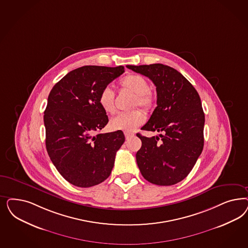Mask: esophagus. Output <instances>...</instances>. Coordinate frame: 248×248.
Masks as SVG:
<instances>
[{
    "label": "esophagus",
    "mask_w": 248,
    "mask_h": 248,
    "mask_svg": "<svg viewBox=\"0 0 248 248\" xmlns=\"http://www.w3.org/2000/svg\"><path fill=\"white\" fill-rule=\"evenodd\" d=\"M124 135H125V137H126V139H127V140L129 139L130 137L134 136V134H133L132 132H128V131H125V132H124Z\"/></svg>",
    "instance_id": "esophagus-1"
}]
</instances>
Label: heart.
<instances>
[{
    "instance_id": "heart-1",
    "label": "heart",
    "mask_w": 248,
    "mask_h": 248,
    "mask_svg": "<svg viewBox=\"0 0 248 248\" xmlns=\"http://www.w3.org/2000/svg\"><path fill=\"white\" fill-rule=\"evenodd\" d=\"M120 88L134 94L133 108L141 107L145 110L152 109L155 103V96L150 90L147 79L139 74H128L119 82ZM98 103L107 114L112 115L116 111L115 94L109 87L103 88L98 96ZM145 115L141 110H133L128 113H121L112 119L109 127L113 130H122L131 132L141 126L145 122Z\"/></svg>"
}]
</instances>
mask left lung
Instances as JSON below:
<instances>
[{
	"label": "left lung",
	"instance_id": "left-lung-1",
	"mask_svg": "<svg viewBox=\"0 0 248 248\" xmlns=\"http://www.w3.org/2000/svg\"><path fill=\"white\" fill-rule=\"evenodd\" d=\"M127 67L149 78L157 91V107L141 129L158 131L160 137L137 133L142 142L137 164L152 184H178L190 173L203 149L204 113L200 96L181 73L168 65Z\"/></svg>",
	"mask_w": 248,
	"mask_h": 248
}]
</instances>
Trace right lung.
I'll list each match as a JSON object with an SVG mask.
<instances>
[{
  "mask_svg": "<svg viewBox=\"0 0 248 248\" xmlns=\"http://www.w3.org/2000/svg\"><path fill=\"white\" fill-rule=\"evenodd\" d=\"M124 71L122 65H85L50 91L44 115L46 151L59 173L75 186H95L111 173L125 136L121 130L96 133L108 122L98 96Z\"/></svg>",
  "mask_w": 248,
  "mask_h": 248,
  "instance_id": "right-lung-1",
  "label": "right lung"
}]
</instances>
